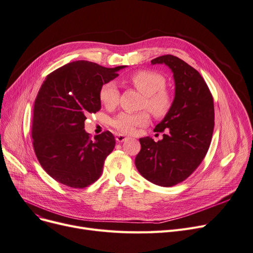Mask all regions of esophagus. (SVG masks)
I'll list each match as a JSON object with an SVG mask.
<instances>
[{
    "mask_svg": "<svg viewBox=\"0 0 253 253\" xmlns=\"http://www.w3.org/2000/svg\"><path fill=\"white\" fill-rule=\"evenodd\" d=\"M127 139H128V136H126V135H124V134L119 133V134L116 135V140L119 141V142H123V141H125V140H127Z\"/></svg>",
    "mask_w": 253,
    "mask_h": 253,
    "instance_id": "obj_1",
    "label": "esophagus"
}]
</instances>
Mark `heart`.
Here are the masks:
<instances>
[{
	"mask_svg": "<svg viewBox=\"0 0 253 253\" xmlns=\"http://www.w3.org/2000/svg\"><path fill=\"white\" fill-rule=\"evenodd\" d=\"M130 84L145 96L142 106L157 118L166 117L172 106L173 99L171 94L164 89L167 81L163 76L155 71L140 70L130 76ZM102 104L107 108H115L120 99V91L116 83L109 82L104 84L99 93ZM149 114L139 112L135 114L121 113L113 120V126L123 133L133 132L135 127L144 126L149 122Z\"/></svg>",
	"mask_w": 253,
	"mask_h": 253,
	"instance_id": "b5f03b06",
	"label": "heart"
}]
</instances>
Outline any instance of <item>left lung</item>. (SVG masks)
Masks as SVG:
<instances>
[{"label":"left lung","mask_w":253,"mask_h":253,"mask_svg":"<svg viewBox=\"0 0 253 253\" xmlns=\"http://www.w3.org/2000/svg\"><path fill=\"white\" fill-rule=\"evenodd\" d=\"M166 64L174 80V98L169 113L156 125L163 138H139L135 157L139 173L163 187L187 179L204 160L214 130V102L202 75L183 60L166 54L151 61Z\"/></svg>","instance_id":"left-lung-1"}]
</instances>
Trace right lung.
Segmentation results:
<instances>
[{
    "instance_id": "add662e5",
    "label": "right lung",
    "mask_w": 253,
    "mask_h": 253,
    "mask_svg": "<svg viewBox=\"0 0 253 253\" xmlns=\"http://www.w3.org/2000/svg\"><path fill=\"white\" fill-rule=\"evenodd\" d=\"M125 67L106 68L75 61L54 70L43 82L33 109V147L43 169L57 182L84 188L99 179L116 139L104 131L92 140L84 121L86 115L101 108V86Z\"/></svg>"
}]
</instances>
